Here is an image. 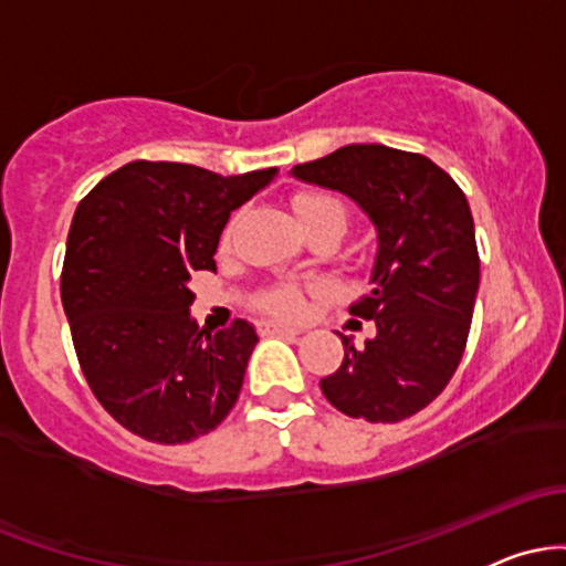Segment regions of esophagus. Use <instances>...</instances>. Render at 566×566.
Instances as JSON below:
<instances>
[{
	"label": "esophagus",
	"mask_w": 566,
	"mask_h": 566,
	"mask_svg": "<svg viewBox=\"0 0 566 566\" xmlns=\"http://www.w3.org/2000/svg\"><path fill=\"white\" fill-rule=\"evenodd\" d=\"M261 333L263 335L297 337V335H303V327H292V324H282V322H274V319H263L261 322Z\"/></svg>",
	"instance_id": "esophagus-1"
}]
</instances>
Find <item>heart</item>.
<instances>
[{"label":"heart","instance_id":"obj_1","mask_svg":"<svg viewBox=\"0 0 566 566\" xmlns=\"http://www.w3.org/2000/svg\"><path fill=\"white\" fill-rule=\"evenodd\" d=\"M295 212L301 220L303 231L316 229V226H337L346 231V207L340 199L329 197V193H301L295 199ZM263 305L274 314H297L303 308V295L295 287H276L263 295Z\"/></svg>","mask_w":566,"mask_h":566}]
</instances>
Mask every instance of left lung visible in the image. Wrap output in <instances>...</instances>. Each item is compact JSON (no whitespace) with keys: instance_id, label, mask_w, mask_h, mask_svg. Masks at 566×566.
<instances>
[{"instance_id":"left-lung-1","label":"left lung","mask_w":566,"mask_h":566,"mask_svg":"<svg viewBox=\"0 0 566 566\" xmlns=\"http://www.w3.org/2000/svg\"><path fill=\"white\" fill-rule=\"evenodd\" d=\"M303 184L340 191L375 226L369 292L350 314L375 322L322 394L348 418L399 423L431 405L463 359L479 292L471 207L460 186L420 154L350 143L292 167Z\"/></svg>"}]
</instances>
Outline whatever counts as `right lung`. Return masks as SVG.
Returning a JSON list of instances; mask_svg holds the SVG:
<instances>
[{"label": "right lung", "mask_w": 566, "mask_h": 566, "mask_svg": "<svg viewBox=\"0 0 566 566\" xmlns=\"http://www.w3.org/2000/svg\"><path fill=\"white\" fill-rule=\"evenodd\" d=\"M178 161H129L71 220L61 301L76 359L103 409L138 437L184 444L237 405L258 333L237 319L216 335L191 316L193 271H216L231 212L276 178Z\"/></svg>", "instance_id": "right-lung-1"}]
</instances>
